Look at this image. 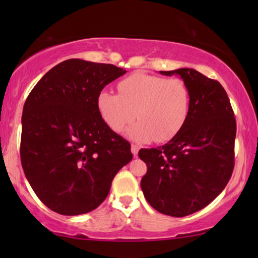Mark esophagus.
Segmentation results:
<instances>
[{
    "instance_id": "1",
    "label": "esophagus",
    "mask_w": 258,
    "mask_h": 258,
    "mask_svg": "<svg viewBox=\"0 0 258 258\" xmlns=\"http://www.w3.org/2000/svg\"><path fill=\"white\" fill-rule=\"evenodd\" d=\"M139 150H140L139 144H132V153H133L134 156H137V154H139Z\"/></svg>"
}]
</instances>
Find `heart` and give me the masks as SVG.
Masks as SVG:
<instances>
[{
	"label": "heart",
	"mask_w": 258,
	"mask_h": 258,
	"mask_svg": "<svg viewBox=\"0 0 258 258\" xmlns=\"http://www.w3.org/2000/svg\"><path fill=\"white\" fill-rule=\"evenodd\" d=\"M119 94L102 90L96 98L97 110L109 128L121 133L134 119L140 122L126 135L148 142H165L177 135L190 111V90L179 79L136 73L118 83Z\"/></svg>",
	"instance_id": "1"
}]
</instances>
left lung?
<instances>
[{
    "instance_id": "8db88e82",
    "label": "left lung",
    "mask_w": 258,
    "mask_h": 258,
    "mask_svg": "<svg viewBox=\"0 0 258 258\" xmlns=\"http://www.w3.org/2000/svg\"><path fill=\"white\" fill-rule=\"evenodd\" d=\"M160 73L181 76L190 90V111L167 144L139 151L148 167L141 188L154 209L183 217L213 202L230 179L236 119L220 82L189 68Z\"/></svg>"
}]
</instances>
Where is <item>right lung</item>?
<instances>
[{
	"label": "right lung",
	"mask_w": 258,
	"mask_h": 258,
	"mask_svg": "<svg viewBox=\"0 0 258 258\" xmlns=\"http://www.w3.org/2000/svg\"><path fill=\"white\" fill-rule=\"evenodd\" d=\"M125 73L70 58L49 70L27 97L21 163L35 194L55 213L96 209L132 161L130 143L105 124L96 105L98 93Z\"/></svg>",
	"instance_id": "obj_1"
}]
</instances>
